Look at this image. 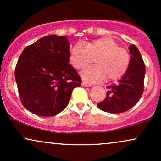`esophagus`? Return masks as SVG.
<instances>
[{"instance_id": "esophagus-1", "label": "esophagus", "mask_w": 161, "mask_h": 161, "mask_svg": "<svg viewBox=\"0 0 161 161\" xmlns=\"http://www.w3.org/2000/svg\"><path fill=\"white\" fill-rule=\"evenodd\" d=\"M82 85L85 87H89V86H92V84H90V83H87V82H83L82 83Z\"/></svg>"}]
</instances>
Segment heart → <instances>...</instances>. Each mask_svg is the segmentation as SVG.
<instances>
[{"instance_id":"1","label":"heart","mask_w":161,"mask_h":161,"mask_svg":"<svg viewBox=\"0 0 161 161\" xmlns=\"http://www.w3.org/2000/svg\"><path fill=\"white\" fill-rule=\"evenodd\" d=\"M92 59L96 65L85 69L81 74L84 80L90 82L106 77L108 80H118L124 76L130 63L128 51L110 37L94 39L85 45L76 43L71 47L70 60L75 69H84Z\"/></svg>"}]
</instances>
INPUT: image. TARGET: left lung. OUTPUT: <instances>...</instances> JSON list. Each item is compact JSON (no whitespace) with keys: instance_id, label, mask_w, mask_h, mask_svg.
<instances>
[{"instance_id":"8db88e82","label":"left lung","mask_w":161,"mask_h":161,"mask_svg":"<svg viewBox=\"0 0 161 161\" xmlns=\"http://www.w3.org/2000/svg\"><path fill=\"white\" fill-rule=\"evenodd\" d=\"M130 53V66L116 84L107 87V96L98 108L104 112L120 114L130 110L141 98L144 90L146 65L136 45L129 47Z\"/></svg>"}]
</instances>
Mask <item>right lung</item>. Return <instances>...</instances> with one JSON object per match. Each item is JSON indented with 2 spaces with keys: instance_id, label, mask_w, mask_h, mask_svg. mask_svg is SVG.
I'll list each match as a JSON object with an SVG mask.
<instances>
[{
  "instance_id": "add662e5",
  "label": "right lung",
  "mask_w": 161,
  "mask_h": 161,
  "mask_svg": "<svg viewBox=\"0 0 161 161\" xmlns=\"http://www.w3.org/2000/svg\"><path fill=\"white\" fill-rule=\"evenodd\" d=\"M70 45L65 36L49 35L28 45L15 69L20 100L27 110L53 116L68 105L81 79L69 64Z\"/></svg>"
}]
</instances>
